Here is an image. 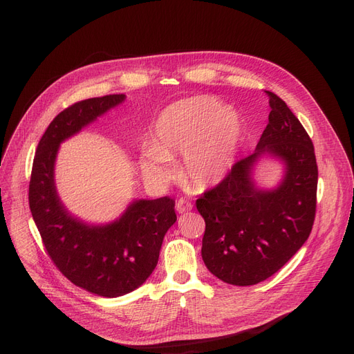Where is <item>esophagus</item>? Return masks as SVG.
Returning <instances> with one entry per match:
<instances>
[{"instance_id":"obj_1","label":"esophagus","mask_w":354,"mask_h":354,"mask_svg":"<svg viewBox=\"0 0 354 354\" xmlns=\"http://www.w3.org/2000/svg\"><path fill=\"white\" fill-rule=\"evenodd\" d=\"M191 209H192V203H191L188 199L180 198V199L176 201V211H178L179 214L188 212V211H191Z\"/></svg>"}]
</instances>
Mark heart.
I'll use <instances>...</instances> for the list:
<instances>
[{
    "mask_svg": "<svg viewBox=\"0 0 354 354\" xmlns=\"http://www.w3.org/2000/svg\"><path fill=\"white\" fill-rule=\"evenodd\" d=\"M238 118L212 97H189L171 104L156 120L142 155L145 178L167 182L174 169L167 160L183 153L182 175L194 187L209 188L227 175L239 140Z\"/></svg>",
    "mask_w": 354,
    "mask_h": 354,
    "instance_id": "b5f03b06",
    "label": "heart"
}]
</instances>
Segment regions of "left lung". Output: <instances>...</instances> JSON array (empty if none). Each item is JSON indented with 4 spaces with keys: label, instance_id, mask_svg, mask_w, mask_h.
<instances>
[{
    "label": "left lung",
    "instance_id": "obj_1",
    "mask_svg": "<svg viewBox=\"0 0 354 354\" xmlns=\"http://www.w3.org/2000/svg\"><path fill=\"white\" fill-rule=\"evenodd\" d=\"M266 93L271 111L255 152L196 199L205 219L203 263L232 286H254L275 274L303 247L315 218L319 169L313 142L286 102ZM264 153L286 165L283 182L271 192L255 189L250 178Z\"/></svg>",
    "mask_w": 354,
    "mask_h": 354
}]
</instances>
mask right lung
Segmentation results:
<instances>
[{
    "instance_id": "right-lung-1",
    "label": "right lung",
    "mask_w": 354,
    "mask_h": 354,
    "mask_svg": "<svg viewBox=\"0 0 354 354\" xmlns=\"http://www.w3.org/2000/svg\"><path fill=\"white\" fill-rule=\"evenodd\" d=\"M123 100L124 95L93 97L55 116L37 146L28 188L31 215L54 266L73 284L109 299L136 290L152 274L163 236L176 221L175 199L135 201L111 224L87 225L60 202L54 162L63 140Z\"/></svg>"
}]
</instances>
